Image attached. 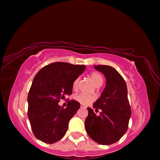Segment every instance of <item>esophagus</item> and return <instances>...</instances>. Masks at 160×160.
Wrapping results in <instances>:
<instances>
[{"label": "esophagus", "mask_w": 160, "mask_h": 160, "mask_svg": "<svg viewBox=\"0 0 160 160\" xmlns=\"http://www.w3.org/2000/svg\"><path fill=\"white\" fill-rule=\"evenodd\" d=\"M80 108L81 109H86V107H85V106H84V105H82V104H81L80 105Z\"/></svg>", "instance_id": "1"}]
</instances>
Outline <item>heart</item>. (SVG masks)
I'll use <instances>...</instances> for the list:
<instances>
[{
    "mask_svg": "<svg viewBox=\"0 0 160 160\" xmlns=\"http://www.w3.org/2000/svg\"><path fill=\"white\" fill-rule=\"evenodd\" d=\"M90 78L92 80V82H93V84L95 85L96 87H99L103 84V79L102 75L98 72H92L90 75ZM78 84H79V78H76V79L73 81L72 83V88L74 90H76L78 87ZM75 98L76 101H78V102L82 103L83 105H88L89 103H91L93 101H94L95 98L94 96L91 95H88V94L85 93H80L78 94L75 96Z\"/></svg>",
    "mask_w": 160,
    "mask_h": 160,
    "instance_id": "heart-1",
    "label": "heart"
}]
</instances>
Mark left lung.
I'll list each match as a JSON object with an SVG mask.
<instances>
[{"label": "left lung", "instance_id": "left-lung-1", "mask_svg": "<svg viewBox=\"0 0 160 160\" xmlns=\"http://www.w3.org/2000/svg\"><path fill=\"white\" fill-rule=\"evenodd\" d=\"M104 75L107 84L93 108L102 109L97 116L91 108L85 119V130L95 142L102 145L116 143L123 136L128 128L131 110L128 98L125 81L113 67L107 65L94 66Z\"/></svg>", "mask_w": 160, "mask_h": 160}]
</instances>
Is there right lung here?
<instances>
[{
	"instance_id": "add662e5",
	"label": "right lung",
	"mask_w": 160,
	"mask_h": 160,
	"mask_svg": "<svg viewBox=\"0 0 160 160\" xmlns=\"http://www.w3.org/2000/svg\"><path fill=\"white\" fill-rule=\"evenodd\" d=\"M86 67L67 62H54L36 74L28 93V118L38 140L46 143L57 142L64 136L70 119L80 103L71 100L64 108L58 105L65 96L72 93V83Z\"/></svg>"
}]
</instances>
